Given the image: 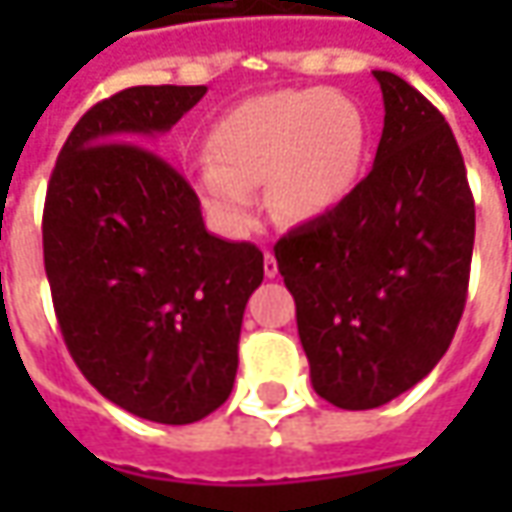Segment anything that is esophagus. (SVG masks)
I'll use <instances>...</instances> for the list:
<instances>
[{
	"mask_svg": "<svg viewBox=\"0 0 512 512\" xmlns=\"http://www.w3.org/2000/svg\"><path fill=\"white\" fill-rule=\"evenodd\" d=\"M265 276L267 279H273V276H279V265H276V256L265 250Z\"/></svg>",
	"mask_w": 512,
	"mask_h": 512,
	"instance_id": "34e87169",
	"label": "esophagus"
}]
</instances>
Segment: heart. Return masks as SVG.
<instances>
[{"label":"heart","mask_w":512,"mask_h":512,"mask_svg":"<svg viewBox=\"0 0 512 512\" xmlns=\"http://www.w3.org/2000/svg\"><path fill=\"white\" fill-rule=\"evenodd\" d=\"M196 185L227 227H245L253 187H267L279 222H313L356 190L367 156L359 105L336 90H279L247 99L210 130Z\"/></svg>","instance_id":"heart-1"}]
</instances>
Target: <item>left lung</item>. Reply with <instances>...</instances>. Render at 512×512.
Instances as JSON below:
<instances>
[{
    "label": "left lung",
    "instance_id": "8db88e82",
    "mask_svg": "<svg viewBox=\"0 0 512 512\" xmlns=\"http://www.w3.org/2000/svg\"><path fill=\"white\" fill-rule=\"evenodd\" d=\"M373 170L273 253L296 299L313 390L342 410L402 396L459 327L476 239L462 150L444 116L390 70Z\"/></svg>",
    "mask_w": 512,
    "mask_h": 512
}]
</instances>
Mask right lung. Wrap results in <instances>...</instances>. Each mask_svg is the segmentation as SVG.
<instances>
[{
    "mask_svg": "<svg viewBox=\"0 0 512 512\" xmlns=\"http://www.w3.org/2000/svg\"><path fill=\"white\" fill-rule=\"evenodd\" d=\"M205 85H139L96 102L50 173L42 247L53 310L82 376L139 419L222 407L265 256L207 233L199 196L150 139Z\"/></svg>",
    "mask_w": 512,
    "mask_h": 512,
    "instance_id": "obj_1",
    "label": "right lung"
}]
</instances>
